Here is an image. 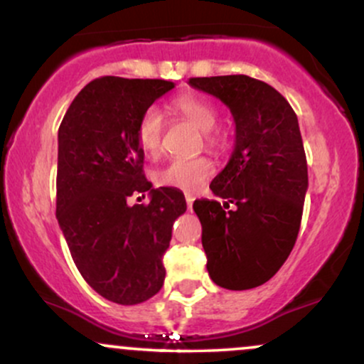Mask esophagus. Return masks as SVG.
<instances>
[{
	"label": "esophagus",
	"instance_id": "obj_1",
	"mask_svg": "<svg viewBox=\"0 0 364 364\" xmlns=\"http://www.w3.org/2000/svg\"><path fill=\"white\" fill-rule=\"evenodd\" d=\"M185 198H186V205H188V208H190V210H191V207H193V200H195V196L191 195V193H186V195H185Z\"/></svg>",
	"mask_w": 364,
	"mask_h": 364
}]
</instances>
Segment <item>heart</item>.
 Returning <instances> with one entry per match:
<instances>
[{
  "label": "heart",
  "instance_id": "heart-1",
  "mask_svg": "<svg viewBox=\"0 0 364 364\" xmlns=\"http://www.w3.org/2000/svg\"><path fill=\"white\" fill-rule=\"evenodd\" d=\"M173 109L191 124H195L200 132L205 133L208 147L217 145V136L212 133L219 119L214 104L208 102L202 95L183 94L173 101ZM162 133H164L162 112L157 107H149L140 116L139 124H136V141L147 156L156 157L161 152ZM212 174H214V164L207 157L176 159L157 171L156 181L162 186L193 191Z\"/></svg>",
  "mask_w": 364,
  "mask_h": 364
}]
</instances>
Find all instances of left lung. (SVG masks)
I'll return each instance as SVG.
<instances>
[{
	"mask_svg": "<svg viewBox=\"0 0 364 364\" xmlns=\"http://www.w3.org/2000/svg\"><path fill=\"white\" fill-rule=\"evenodd\" d=\"M188 83L223 101L236 124L229 162L210 183L224 205L193 203L208 275L224 289H252L277 274L301 225L308 166L298 118L274 87L246 75Z\"/></svg>",
	"mask_w": 364,
	"mask_h": 364,
	"instance_id": "left-lung-1",
	"label": "left lung"
}]
</instances>
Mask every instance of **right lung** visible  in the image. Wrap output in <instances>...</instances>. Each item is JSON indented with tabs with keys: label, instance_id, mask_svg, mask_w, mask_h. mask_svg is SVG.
I'll list each match as a JSON object with an SVG mask.
<instances>
[{
	"label": "right lung",
	"instance_id": "obj_1",
	"mask_svg": "<svg viewBox=\"0 0 364 364\" xmlns=\"http://www.w3.org/2000/svg\"><path fill=\"white\" fill-rule=\"evenodd\" d=\"M174 89L168 80L102 77L70 104L58 132L56 217L78 272L102 298L139 304L161 291L173 224L186 212L176 188H152L136 141L140 116ZM149 191L147 206L126 202Z\"/></svg>",
	"mask_w": 364,
	"mask_h": 364
}]
</instances>
